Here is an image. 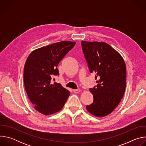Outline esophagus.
<instances>
[{
  "instance_id": "1",
  "label": "esophagus",
  "mask_w": 146,
  "mask_h": 146,
  "mask_svg": "<svg viewBox=\"0 0 146 146\" xmlns=\"http://www.w3.org/2000/svg\"><path fill=\"white\" fill-rule=\"evenodd\" d=\"M73 92H74V93H76V94H77V93H78V92H80V90H78V89L73 90Z\"/></svg>"
}]
</instances>
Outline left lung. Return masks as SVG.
Wrapping results in <instances>:
<instances>
[{
  "label": "left lung",
  "instance_id": "left-lung-1",
  "mask_svg": "<svg viewBox=\"0 0 146 146\" xmlns=\"http://www.w3.org/2000/svg\"><path fill=\"white\" fill-rule=\"evenodd\" d=\"M81 47L90 73H96V87L90 88L93 103L86 106L94 115L110 114L121 102L126 87V66L121 55L105 42L82 41Z\"/></svg>",
  "mask_w": 146,
  "mask_h": 146
}]
</instances>
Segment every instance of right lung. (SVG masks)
Listing matches in <instances>:
<instances>
[{"label": "right lung", "mask_w": 146, "mask_h": 146, "mask_svg": "<svg viewBox=\"0 0 146 146\" xmlns=\"http://www.w3.org/2000/svg\"><path fill=\"white\" fill-rule=\"evenodd\" d=\"M75 41H62L32 51L25 62V88L34 108L44 115L59 111L64 107L70 92L60 84L51 83L52 76H58L57 66L72 50Z\"/></svg>", "instance_id": "right-lung-1"}]
</instances>
